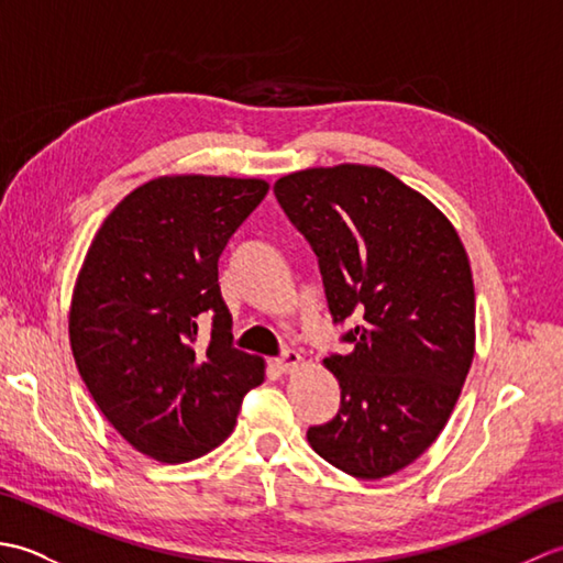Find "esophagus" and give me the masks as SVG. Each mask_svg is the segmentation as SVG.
I'll use <instances>...</instances> for the list:
<instances>
[{
	"instance_id": "esophagus-1",
	"label": "esophagus",
	"mask_w": 563,
	"mask_h": 563,
	"mask_svg": "<svg viewBox=\"0 0 563 563\" xmlns=\"http://www.w3.org/2000/svg\"><path fill=\"white\" fill-rule=\"evenodd\" d=\"M300 363H302V355L297 353V351H285L280 357H275V367L280 369V373H292L295 367H300Z\"/></svg>"
}]
</instances>
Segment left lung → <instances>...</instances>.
Instances as JSON below:
<instances>
[{"label": "left lung", "instance_id": "obj_1", "mask_svg": "<svg viewBox=\"0 0 563 563\" xmlns=\"http://www.w3.org/2000/svg\"><path fill=\"white\" fill-rule=\"evenodd\" d=\"M319 261L333 324L351 351L324 365L341 406L309 445L357 479H382L433 445L474 357L466 251L433 202L377 166L341 164L275 181Z\"/></svg>", "mask_w": 563, "mask_h": 563}]
</instances>
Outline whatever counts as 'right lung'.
<instances>
[{
  "mask_svg": "<svg viewBox=\"0 0 563 563\" xmlns=\"http://www.w3.org/2000/svg\"><path fill=\"white\" fill-rule=\"evenodd\" d=\"M266 194L258 178H154L118 202L87 251L71 353L101 413L152 460L218 448L263 382L261 357L234 349L218 258Z\"/></svg>",
  "mask_w": 563,
  "mask_h": 563,
  "instance_id": "obj_1",
  "label": "right lung"
}]
</instances>
